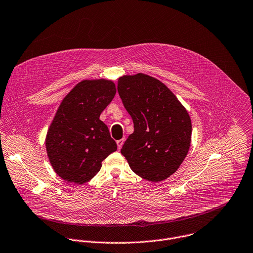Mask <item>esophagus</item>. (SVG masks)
<instances>
[{"label":"esophagus","instance_id":"34e87169","mask_svg":"<svg viewBox=\"0 0 253 253\" xmlns=\"http://www.w3.org/2000/svg\"><path fill=\"white\" fill-rule=\"evenodd\" d=\"M124 139H121V140H118L117 141V146H118V150H120L121 148H122V146H123V144H124Z\"/></svg>","mask_w":253,"mask_h":253}]
</instances>
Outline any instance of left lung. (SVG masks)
I'll list each match as a JSON object with an SVG mask.
<instances>
[{
	"label": "left lung",
	"mask_w": 253,
	"mask_h": 253,
	"mask_svg": "<svg viewBox=\"0 0 253 253\" xmlns=\"http://www.w3.org/2000/svg\"><path fill=\"white\" fill-rule=\"evenodd\" d=\"M117 89L134 123L121 154L142 178L167 179L189 151L192 125L187 110L165 84L149 75L122 76Z\"/></svg>",
	"instance_id": "1"
}]
</instances>
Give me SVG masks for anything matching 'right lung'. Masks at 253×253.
<instances>
[{
  "instance_id": "1",
  "label": "right lung",
  "mask_w": 253,
  "mask_h": 253,
  "mask_svg": "<svg viewBox=\"0 0 253 253\" xmlns=\"http://www.w3.org/2000/svg\"><path fill=\"white\" fill-rule=\"evenodd\" d=\"M116 93L110 80H84L64 97L48 129L45 146L54 171L77 184L89 181L101 163L117 150L99 119Z\"/></svg>"
}]
</instances>
